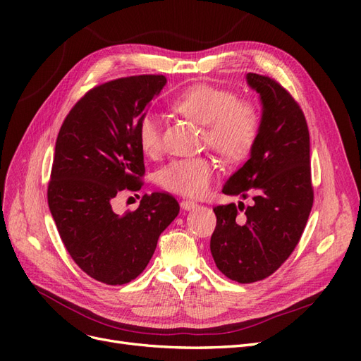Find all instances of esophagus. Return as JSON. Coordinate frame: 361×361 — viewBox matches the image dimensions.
<instances>
[{"mask_svg": "<svg viewBox=\"0 0 361 361\" xmlns=\"http://www.w3.org/2000/svg\"><path fill=\"white\" fill-rule=\"evenodd\" d=\"M180 207L185 211H191V209H195V207H197V203L192 202V200H182Z\"/></svg>", "mask_w": 361, "mask_h": 361, "instance_id": "obj_1", "label": "esophagus"}]
</instances>
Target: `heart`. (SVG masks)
I'll return each mask as SVG.
<instances>
[{"label": "heart", "instance_id": "b5f03b06", "mask_svg": "<svg viewBox=\"0 0 361 361\" xmlns=\"http://www.w3.org/2000/svg\"><path fill=\"white\" fill-rule=\"evenodd\" d=\"M178 114L203 126V143L227 161H241L253 150L262 128L259 106L223 87L194 84L171 102ZM137 137L145 154L158 155L162 147L159 118L146 113L137 126ZM215 161L211 157H190L171 161L159 170L162 188L187 197H202L215 178Z\"/></svg>", "mask_w": 361, "mask_h": 361}]
</instances>
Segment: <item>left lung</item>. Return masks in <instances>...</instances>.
Masks as SVG:
<instances>
[{"label": "left lung", "instance_id": "1", "mask_svg": "<svg viewBox=\"0 0 361 361\" xmlns=\"http://www.w3.org/2000/svg\"><path fill=\"white\" fill-rule=\"evenodd\" d=\"M264 113L256 145L223 192L251 197L214 207L216 226L211 253L216 268L238 283H253L276 272L298 245L313 206L310 137L300 104L274 78L248 73ZM238 210H244L239 219Z\"/></svg>", "mask_w": 361, "mask_h": 361}]
</instances>
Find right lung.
<instances>
[{"label":"right lung","instance_id":"1","mask_svg":"<svg viewBox=\"0 0 361 361\" xmlns=\"http://www.w3.org/2000/svg\"><path fill=\"white\" fill-rule=\"evenodd\" d=\"M166 82L164 75H134L96 85L72 106L57 137L49 211L75 264L105 285L138 277L179 214L169 192L145 194L123 215L111 207L120 192L143 187L137 126Z\"/></svg>","mask_w":361,"mask_h":361}]
</instances>
